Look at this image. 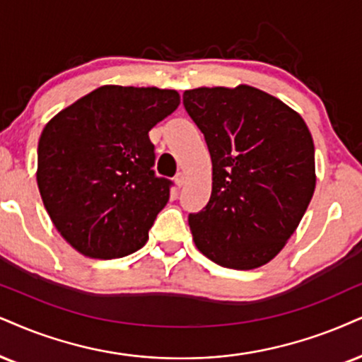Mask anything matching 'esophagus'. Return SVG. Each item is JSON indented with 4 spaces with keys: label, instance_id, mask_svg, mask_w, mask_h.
Wrapping results in <instances>:
<instances>
[{
    "label": "esophagus",
    "instance_id": "1",
    "mask_svg": "<svg viewBox=\"0 0 362 362\" xmlns=\"http://www.w3.org/2000/svg\"><path fill=\"white\" fill-rule=\"evenodd\" d=\"M174 181H176V185L180 186V188H182V186H185V182H186L185 173H177L176 177H174Z\"/></svg>",
    "mask_w": 362,
    "mask_h": 362
}]
</instances>
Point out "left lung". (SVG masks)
I'll return each instance as SVG.
<instances>
[{
	"mask_svg": "<svg viewBox=\"0 0 362 362\" xmlns=\"http://www.w3.org/2000/svg\"><path fill=\"white\" fill-rule=\"evenodd\" d=\"M213 163L209 202L188 221L194 245L218 265H265L297 230L315 189L314 141L304 119L250 86L182 93Z\"/></svg>",
	"mask_w": 362,
	"mask_h": 362,
	"instance_id": "8db88e82",
	"label": "left lung"
}]
</instances>
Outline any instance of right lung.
Segmentation results:
<instances>
[{
	"mask_svg": "<svg viewBox=\"0 0 362 362\" xmlns=\"http://www.w3.org/2000/svg\"><path fill=\"white\" fill-rule=\"evenodd\" d=\"M177 105L176 90L104 86L45 126L40 194L58 233L82 255L107 260L144 247L173 185L156 176L149 131Z\"/></svg>",
	"mask_w": 362,
	"mask_h": 362,
	"instance_id": "right-lung-1",
	"label": "right lung"
}]
</instances>
